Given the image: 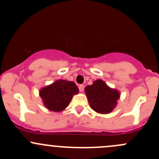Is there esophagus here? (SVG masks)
<instances>
[{"label":"esophagus","mask_w":159,"mask_h":159,"mask_svg":"<svg viewBox=\"0 0 159 159\" xmlns=\"http://www.w3.org/2000/svg\"><path fill=\"white\" fill-rule=\"evenodd\" d=\"M78 88H79L80 91L83 92L84 90V86L83 84H81V85H79V87H78Z\"/></svg>","instance_id":"1"}]
</instances>
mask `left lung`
<instances>
[{"label":"left lung","instance_id":"obj_1","mask_svg":"<svg viewBox=\"0 0 159 159\" xmlns=\"http://www.w3.org/2000/svg\"><path fill=\"white\" fill-rule=\"evenodd\" d=\"M90 108L100 114H108L113 111L120 98V92L111 88L102 80L94 81L93 84L84 89Z\"/></svg>","mask_w":159,"mask_h":159}]
</instances>
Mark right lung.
<instances>
[{
  "mask_svg": "<svg viewBox=\"0 0 159 159\" xmlns=\"http://www.w3.org/2000/svg\"><path fill=\"white\" fill-rule=\"evenodd\" d=\"M78 92V88L73 81L59 79L41 88L39 95L47 109L59 112L69 105L73 96Z\"/></svg>",
  "mask_w": 159,
  "mask_h": 159,
  "instance_id": "1",
  "label": "right lung"
}]
</instances>
